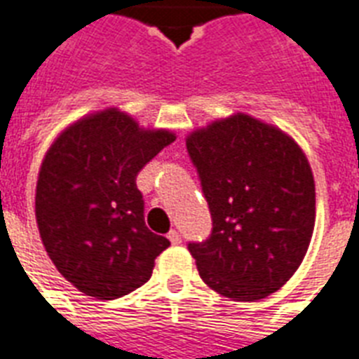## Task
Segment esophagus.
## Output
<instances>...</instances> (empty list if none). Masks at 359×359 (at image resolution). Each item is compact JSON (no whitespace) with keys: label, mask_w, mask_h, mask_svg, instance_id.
<instances>
[{"label":"esophagus","mask_w":359,"mask_h":359,"mask_svg":"<svg viewBox=\"0 0 359 359\" xmlns=\"http://www.w3.org/2000/svg\"><path fill=\"white\" fill-rule=\"evenodd\" d=\"M168 238H170V241L173 243V245H179L180 241H182V240H180V234L177 232V230H171L170 234H168Z\"/></svg>","instance_id":"34e87169"}]
</instances>
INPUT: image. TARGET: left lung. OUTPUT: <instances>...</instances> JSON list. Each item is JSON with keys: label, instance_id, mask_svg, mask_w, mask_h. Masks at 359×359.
<instances>
[{"label": "left lung", "instance_id": "left-lung-1", "mask_svg": "<svg viewBox=\"0 0 359 359\" xmlns=\"http://www.w3.org/2000/svg\"><path fill=\"white\" fill-rule=\"evenodd\" d=\"M214 221L189 243L201 278L232 301L255 302L295 275L316 226V180L290 134L249 114L186 136Z\"/></svg>", "mask_w": 359, "mask_h": 359}]
</instances>
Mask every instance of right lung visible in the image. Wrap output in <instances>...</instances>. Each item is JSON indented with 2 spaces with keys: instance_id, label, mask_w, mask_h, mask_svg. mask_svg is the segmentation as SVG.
<instances>
[{
  "instance_id": "add662e5",
  "label": "right lung",
  "mask_w": 359,
  "mask_h": 359,
  "mask_svg": "<svg viewBox=\"0 0 359 359\" xmlns=\"http://www.w3.org/2000/svg\"><path fill=\"white\" fill-rule=\"evenodd\" d=\"M175 138L110 107L68 125L49 145L34 195L38 232L58 273L84 295H127L149 280L154 258L170 247L145 226L136 175Z\"/></svg>"
}]
</instances>
